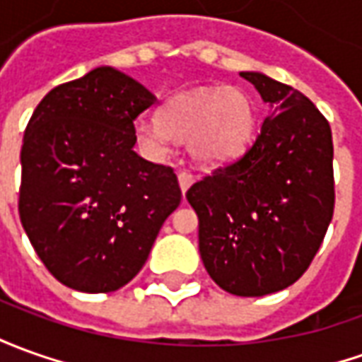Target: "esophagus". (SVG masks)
I'll return each mask as SVG.
<instances>
[{"label":"esophagus","instance_id":"obj_1","mask_svg":"<svg viewBox=\"0 0 362 362\" xmlns=\"http://www.w3.org/2000/svg\"><path fill=\"white\" fill-rule=\"evenodd\" d=\"M177 179H179V185H181V191L185 193L187 189L191 187V183L195 181V175H193L191 171H187V169H181V171L177 173Z\"/></svg>","mask_w":362,"mask_h":362}]
</instances>
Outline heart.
Here are the masks:
<instances>
[{
  "label": "heart",
  "mask_w": 362,
  "mask_h": 362,
  "mask_svg": "<svg viewBox=\"0 0 362 362\" xmlns=\"http://www.w3.org/2000/svg\"><path fill=\"white\" fill-rule=\"evenodd\" d=\"M256 110L240 88H199L179 94L161 119H139L136 138L153 153H165L175 141L189 144L201 165L230 161L252 139Z\"/></svg>",
  "instance_id": "obj_1"
}]
</instances>
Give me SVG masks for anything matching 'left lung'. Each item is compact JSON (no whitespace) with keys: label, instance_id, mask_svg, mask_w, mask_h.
Listing matches in <instances>:
<instances>
[{"label":"left lung","instance_id":"1","mask_svg":"<svg viewBox=\"0 0 362 362\" xmlns=\"http://www.w3.org/2000/svg\"><path fill=\"white\" fill-rule=\"evenodd\" d=\"M274 106L252 146L189 187L199 252L224 291L260 298L303 276L335 209L333 138L315 104L260 72H240Z\"/></svg>","mask_w":362,"mask_h":362}]
</instances>
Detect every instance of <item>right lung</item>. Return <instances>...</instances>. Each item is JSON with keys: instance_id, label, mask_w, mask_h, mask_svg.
I'll return each mask as SVG.
<instances>
[{"instance_id": "obj_1", "label": "right lung", "mask_w": 362, "mask_h": 362, "mask_svg": "<svg viewBox=\"0 0 362 362\" xmlns=\"http://www.w3.org/2000/svg\"><path fill=\"white\" fill-rule=\"evenodd\" d=\"M156 102L100 66L52 88L25 128L19 218L45 268L72 290L126 286L181 203L173 167L134 151V122Z\"/></svg>"}]
</instances>
